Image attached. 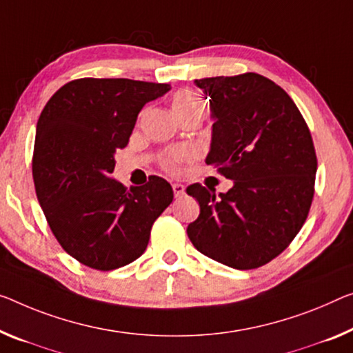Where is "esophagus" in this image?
Wrapping results in <instances>:
<instances>
[{
	"label": "esophagus",
	"mask_w": 353,
	"mask_h": 353,
	"mask_svg": "<svg viewBox=\"0 0 353 353\" xmlns=\"http://www.w3.org/2000/svg\"><path fill=\"white\" fill-rule=\"evenodd\" d=\"M172 188H173V194H175V197H181L184 194V186L181 183H173Z\"/></svg>",
	"instance_id": "34e87169"
}]
</instances>
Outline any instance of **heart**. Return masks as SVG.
<instances>
[{
	"label": "heart",
	"mask_w": 353,
	"mask_h": 353,
	"mask_svg": "<svg viewBox=\"0 0 353 353\" xmlns=\"http://www.w3.org/2000/svg\"><path fill=\"white\" fill-rule=\"evenodd\" d=\"M172 107L178 118H184L189 115H205L207 113V102H205L203 97L197 91L188 88L176 91L173 94ZM192 156V150L186 148V146H176V148L165 151L161 156L159 164L170 175H178L181 172V165L184 162L191 161Z\"/></svg>",
	"instance_id": "b5f03b06"
}]
</instances>
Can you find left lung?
Returning <instances> with one entry per match:
<instances>
[{
  "mask_svg": "<svg viewBox=\"0 0 353 353\" xmlns=\"http://www.w3.org/2000/svg\"><path fill=\"white\" fill-rule=\"evenodd\" d=\"M210 96L213 140L207 164L233 180L225 194L200 183L199 218L188 236L203 256L236 270L278 257L305 224L314 199L317 156L292 97L256 72L195 80Z\"/></svg>",
  "mask_w": 353,
  "mask_h": 353,
  "instance_id": "1",
  "label": "left lung"
}]
</instances>
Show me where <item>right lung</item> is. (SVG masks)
<instances>
[{
  "instance_id": "1",
  "label": "right lung",
  "mask_w": 353,
  "mask_h": 353,
  "mask_svg": "<svg viewBox=\"0 0 353 353\" xmlns=\"http://www.w3.org/2000/svg\"><path fill=\"white\" fill-rule=\"evenodd\" d=\"M169 90V83L85 77L63 85L41 112L32 151L37 200L59 245L86 267L110 271L139 259L172 203L164 178L151 175L129 191L110 178L139 112Z\"/></svg>"
}]
</instances>
